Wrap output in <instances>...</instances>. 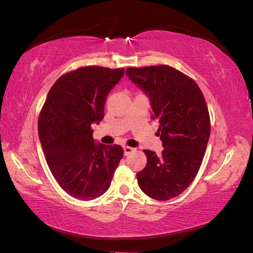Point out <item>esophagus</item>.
Masks as SVG:
<instances>
[{
    "mask_svg": "<svg viewBox=\"0 0 253 253\" xmlns=\"http://www.w3.org/2000/svg\"><path fill=\"white\" fill-rule=\"evenodd\" d=\"M132 151H135V149H133V148L128 147V146L124 147V155H125V156H128V155H129V153H131Z\"/></svg>",
    "mask_w": 253,
    "mask_h": 253,
    "instance_id": "obj_1",
    "label": "esophagus"
}]
</instances>
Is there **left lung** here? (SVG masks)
Returning a JSON list of instances; mask_svg holds the SVG:
<instances>
[{
    "label": "left lung",
    "mask_w": 253,
    "mask_h": 253,
    "mask_svg": "<svg viewBox=\"0 0 253 253\" xmlns=\"http://www.w3.org/2000/svg\"><path fill=\"white\" fill-rule=\"evenodd\" d=\"M126 74L149 97L163 146L160 156L143 150L147 166L137 173L138 185L151 199L168 201L185 191L200 170L211 135L209 108L196 82L174 68H127Z\"/></svg>",
    "instance_id": "left-lung-1"
}]
</instances>
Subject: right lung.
Returning <instances> with one entry per match:
<instances>
[{"instance_id": "obj_1", "label": "right lung", "mask_w": 253, "mask_h": 253, "mask_svg": "<svg viewBox=\"0 0 253 253\" xmlns=\"http://www.w3.org/2000/svg\"><path fill=\"white\" fill-rule=\"evenodd\" d=\"M123 76V68H79L58 79L42 108L38 133L43 155L59 185L74 199L103 195L123 158L121 146L95 143L91 128L103 120L108 93Z\"/></svg>"}]
</instances>
